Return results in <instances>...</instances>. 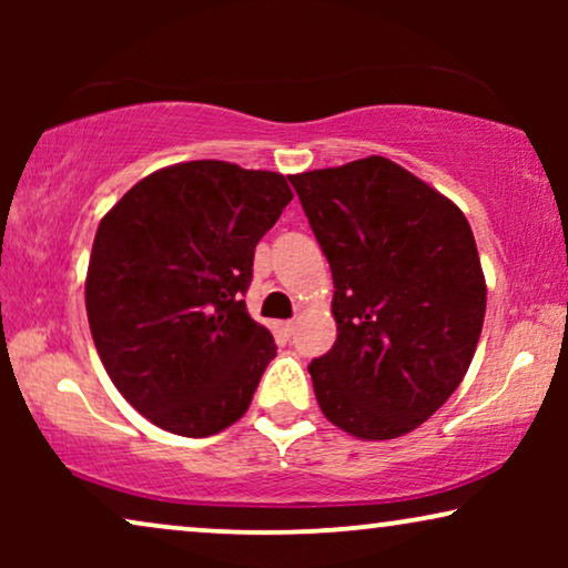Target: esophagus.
I'll return each instance as SVG.
<instances>
[{
    "label": "esophagus",
    "mask_w": 568,
    "mask_h": 568,
    "mask_svg": "<svg viewBox=\"0 0 568 568\" xmlns=\"http://www.w3.org/2000/svg\"><path fill=\"white\" fill-rule=\"evenodd\" d=\"M294 325H297L294 321H282V323H278V331H282L284 336H292V333H294Z\"/></svg>",
    "instance_id": "1"
}]
</instances>
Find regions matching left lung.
<instances>
[{
	"mask_svg": "<svg viewBox=\"0 0 568 568\" xmlns=\"http://www.w3.org/2000/svg\"><path fill=\"white\" fill-rule=\"evenodd\" d=\"M333 274L336 344L310 362L317 406L359 439L422 426L463 383L486 315L473 230L387 158L290 175Z\"/></svg>",
	"mask_w": 568,
	"mask_h": 568,
	"instance_id": "left-lung-1",
	"label": "left lung"
}]
</instances>
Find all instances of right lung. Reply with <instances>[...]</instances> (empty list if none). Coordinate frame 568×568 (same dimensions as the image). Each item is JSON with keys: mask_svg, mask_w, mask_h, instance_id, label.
Masks as SVG:
<instances>
[{"mask_svg": "<svg viewBox=\"0 0 568 568\" xmlns=\"http://www.w3.org/2000/svg\"><path fill=\"white\" fill-rule=\"evenodd\" d=\"M290 201L284 175L193 160L142 178L100 220L84 282L92 341L160 429L209 437L251 406L276 344L243 294Z\"/></svg>", "mask_w": 568, "mask_h": 568, "instance_id": "add662e5", "label": "right lung"}]
</instances>
